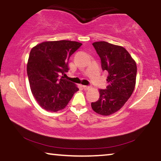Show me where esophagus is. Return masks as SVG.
Masks as SVG:
<instances>
[{"mask_svg":"<svg viewBox=\"0 0 161 161\" xmlns=\"http://www.w3.org/2000/svg\"><path fill=\"white\" fill-rule=\"evenodd\" d=\"M82 87H83V89L85 90H89V89H90V87H89V86L83 85V86H82Z\"/></svg>","mask_w":161,"mask_h":161,"instance_id":"obj_1","label":"esophagus"}]
</instances>
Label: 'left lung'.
<instances>
[{
	"instance_id": "1",
	"label": "left lung",
	"mask_w": 161,
	"mask_h": 161,
	"mask_svg": "<svg viewBox=\"0 0 161 161\" xmlns=\"http://www.w3.org/2000/svg\"><path fill=\"white\" fill-rule=\"evenodd\" d=\"M103 71L108 72L106 89H100V97L91 103L92 110L103 116L112 114L124 106L136 85L137 67L135 60L123 47L106 42H94Z\"/></svg>"
}]
</instances>
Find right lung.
I'll list each match as a JSON object with an SVG mask.
<instances>
[{
  "label": "right lung",
  "instance_id": "add662e5",
  "mask_svg": "<svg viewBox=\"0 0 161 161\" xmlns=\"http://www.w3.org/2000/svg\"><path fill=\"white\" fill-rule=\"evenodd\" d=\"M81 43L61 40L45 42L33 47L27 64L31 92L44 109L56 112L63 109L79 88L62 76L69 71V60Z\"/></svg>",
  "mask_w": 161,
  "mask_h": 161
}]
</instances>
